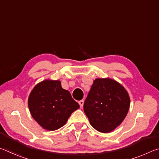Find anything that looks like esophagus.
Listing matches in <instances>:
<instances>
[{"label":"esophagus","mask_w":159,"mask_h":159,"mask_svg":"<svg viewBox=\"0 0 159 159\" xmlns=\"http://www.w3.org/2000/svg\"><path fill=\"white\" fill-rule=\"evenodd\" d=\"M79 104H80V108H83V104H84V101H83V100H80V101L79 102Z\"/></svg>","instance_id":"1"}]
</instances>
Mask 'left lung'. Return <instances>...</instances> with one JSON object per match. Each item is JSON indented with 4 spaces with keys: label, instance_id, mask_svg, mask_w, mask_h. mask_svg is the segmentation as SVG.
Listing matches in <instances>:
<instances>
[{
    "label": "left lung",
    "instance_id": "obj_1",
    "mask_svg": "<svg viewBox=\"0 0 159 159\" xmlns=\"http://www.w3.org/2000/svg\"><path fill=\"white\" fill-rule=\"evenodd\" d=\"M130 104L129 94L120 83L110 78H98L94 80L83 109L95 130L108 133L121 124Z\"/></svg>",
    "mask_w": 159,
    "mask_h": 159
}]
</instances>
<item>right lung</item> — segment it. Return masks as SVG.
I'll return each instance as SVG.
<instances>
[{"mask_svg": "<svg viewBox=\"0 0 159 159\" xmlns=\"http://www.w3.org/2000/svg\"><path fill=\"white\" fill-rule=\"evenodd\" d=\"M28 107L31 116L45 129L53 131L66 124L80 106L59 80L45 79L35 85L29 94Z\"/></svg>", "mask_w": 159, "mask_h": 159, "instance_id": "obj_1", "label": "right lung"}]
</instances>
